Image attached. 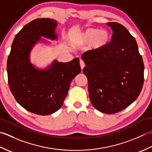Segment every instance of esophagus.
<instances>
[{
    "label": "esophagus",
    "instance_id": "1",
    "mask_svg": "<svg viewBox=\"0 0 152 152\" xmlns=\"http://www.w3.org/2000/svg\"><path fill=\"white\" fill-rule=\"evenodd\" d=\"M80 67H81V69H83V68H84V67L85 66L84 61H83L82 60H80Z\"/></svg>",
    "mask_w": 152,
    "mask_h": 152
}]
</instances>
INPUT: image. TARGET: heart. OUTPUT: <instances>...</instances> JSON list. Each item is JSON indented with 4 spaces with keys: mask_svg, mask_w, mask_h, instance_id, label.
I'll return each instance as SVG.
<instances>
[{
    "mask_svg": "<svg viewBox=\"0 0 152 152\" xmlns=\"http://www.w3.org/2000/svg\"><path fill=\"white\" fill-rule=\"evenodd\" d=\"M72 41L78 46L88 45L90 50L100 52L110 43V34L105 29L88 28L76 34L72 38Z\"/></svg>",
    "mask_w": 152,
    "mask_h": 152,
    "instance_id": "b5f03b06",
    "label": "heart"
}]
</instances>
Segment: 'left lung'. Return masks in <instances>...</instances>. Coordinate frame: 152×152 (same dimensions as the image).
<instances>
[{"label": "left lung", "mask_w": 152, "mask_h": 152, "mask_svg": "<svg viewBox=\"0 0 152 152\" xmlns=\"http://www.w3.org/2000/svg\"><path fill=\"white\" fill-rule=\"evenodd\" d=\"M113 31L111 41L100 52L81 56L86 67L91 103L100 112L112 114L131 105L140 94L144 66L137 41L117 22L107 23Z\"/></svg>", "instance_id": "8db88e82"}]
</instances>
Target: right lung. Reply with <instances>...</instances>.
<instances>
[{"instance_id":"add662e5","label":"right lung","mask_w":152,"mask_h":152,"mask_svg":"<svg viewBox=\"0 0 152 152\" xmlns=\"http://www.w3.org/2000/svg\"><path fill=\"white\" fill-rule=\"evenodd\" d=\"M57 21L38 18L16 34L7 61L8 85L15 100L30 112L50 115L62 106L72 80L81 72L79 59L68 62L54 60L45 69L31 62L30 54L37 43L47 42L41 37L57 40Z\"/></svg>"}]
</instances>
